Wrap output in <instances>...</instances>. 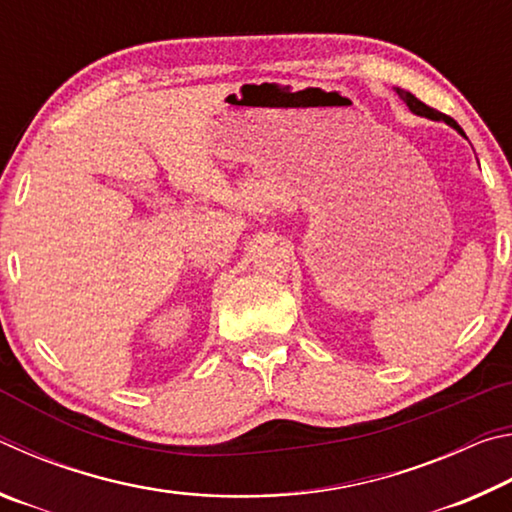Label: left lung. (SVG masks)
I'll list each match as a JSON object with an SVG mask.
<instances>
[{
	"instance_id": "8db88e82",
	"label": "left lung",
	"mask_w": 512,
	"mask_h": 512,
	"mask_svg": "<svg viewBox=\"0 0 512 512\" xmlns=\"http://www.w3.org/2000/svg\"><path fill=\"white\" fill-rule=\"evenodd\" d=\"M395 92H397V97H400V99L406 103V106H409V110H411V112H415V115L427 117V119H433V121H445V124H449L452 128H456V131L461 133V135H465V133H463V128L458 126L452 117H447V115H443V112H438V110L429 108L427 103H422L418 97H413L411 92H406V90H402V88H395Z\"/></svg>"
}]
</instances>
